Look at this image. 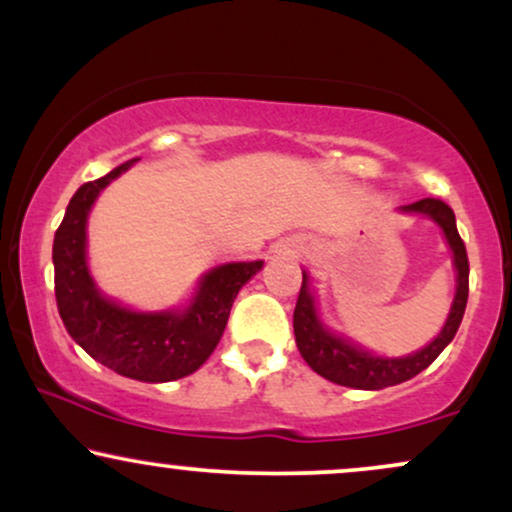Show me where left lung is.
I'll return each instance as SVG.
<instances>
[{"label": "left lung", "instance_id": "obj_1", "mask_svg": "<svg viewBox=\"0 0 512 512\" xmlns=\"http://www.w3.org/2000/svg\"><path fill=\"white\" fill-rule=\"evenodd\" d=\"M404 211H416V214L431 216V219L443 228L448 245L452 248V255H455L457 293L455 301H452L448 322H445V327L440 330L438 337L433 339L426 349L416 351V354L404 358L373 356L368 354V351L354 349L351 344L342 342V339L334 337V334H330L320 325V320H317L315 315L313 296H310L308 291V279H305L303 274L296 310H293V334H296L298 351H301L305 363H308L317 375L332 380V383L356 387V390H383V387L404 383V380L414 378L421 370L431 366V363L440 356V351L452 342L457 327H460L469 296V260L464 240L460 238V233H457L455 211H452L443 199L436 197H426L414 204H407Z\"/></svg>", "mask_w": 512, "mask_h": 512}]
</instances>
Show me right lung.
<instances>
[{"label": "right lung", "instance_id": "1", "mask_svg": "<svg viewBox=\"0 0 512 512\" xmlns=\"http://www.w3.org/2000/svg\"><path fill=\"white\" fill-rule=\"evenodd\" d=\"M132 163L74 192L52 245L55 298L64 327L88 356L125 378L168 383L195 373L211 356L240 286L260 272L262 262L211 269L185 313H132L103 298L86 269V216L98 192Z\"/></svg>", "mask_w": 512, "mask_h": 512}]
</instances>
